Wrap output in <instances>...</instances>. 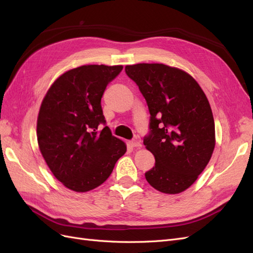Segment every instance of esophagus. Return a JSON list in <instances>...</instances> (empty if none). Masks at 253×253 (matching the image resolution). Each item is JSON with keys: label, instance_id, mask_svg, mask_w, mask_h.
Returning a JSON list of instances; mask_svg holds the SVG:
<instances>
[{"label": "esophagus", "instance_id": "1", "mask_svg": "<svg viewBox=\"0 0 253 253\" xmlns=\"http://www.w3.org/2000/svg\"><path fill=\"white\" fill-rule=\"evenodd\" d=\"M130 145H131L132 147H141V146H142L141 140L138 139V138H135V139L131 140V141H130Z\"/></svg>", "mask_w": 253, "mask_h": 253}]
</instances>
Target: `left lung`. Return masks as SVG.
Segmentation results:
<instances>
[{
  "instance_id": "8db88e82",
  "label": "left lung",
  "mask_w": 253,
  "mask_h": 253,
  "mask_svg": "<svg viewBox=\"0 0 253 253\" xmlns=\"http://www.w3.org/2000/svg\"><path fill=\"white\" fill-rule=\"evenodd\" d=\"M150 113L145 147L155 167L147 182L165 194H178L196 181L215 147V125L210 104L197 82L186 72L162 63L126 66Z\"/></svg>"
}]
</instances>
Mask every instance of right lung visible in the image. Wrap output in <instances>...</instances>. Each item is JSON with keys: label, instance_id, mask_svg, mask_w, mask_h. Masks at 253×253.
<instances>
[{"label": "right lung", "instance_id": "add662e5", "mask_svg": "<svg viewBox=\"0 0 253 253\" xmlns=\"http://www.w3.org/2000/svg\"><path fill=\"white\" fill-rule=\"evenodd\" d=\"M122 66L89 64L70 70L50 85L37 121L41 154L68 189L88 192L104 183L126 153V144L105 125L102 100Z\"/></svg>", "mask_w": 253, "mask_h": 253}]
</instances>
